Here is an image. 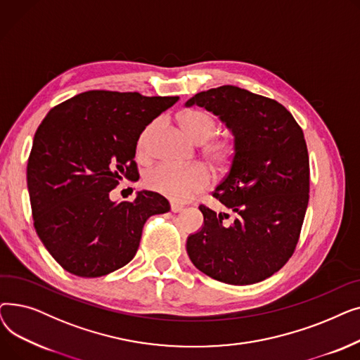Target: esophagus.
<instances>
[{
  "label": "esophagus",
  "mask_w": 360,
  "mask_h": 360,
  "mask_svg": "<svg viewBox=\"0 0 360 360\" xmlns=\"http://www.w3.org/2000/svg\"><path fill=\"white\" fill-rule=\"evenodd\" d=\"M170 210H172L174 213H179L184 210V205L178 204V202H170Z\"/></svg>",
  "instance_id": "1"
}]
</instances>
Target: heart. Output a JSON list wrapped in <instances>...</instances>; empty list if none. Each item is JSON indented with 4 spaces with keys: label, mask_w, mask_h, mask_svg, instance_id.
<instances>
[{
    "label": "heart",
    "mask_w": 360,
    "mask_h": 360,
    "mask_svg": "<svg viewBox=\"0 0 360 360\" xmlns=\"http://www.w3.org/2000/svg\"><path fill=\"white\" fill-rule=\"evenodd\" d=\"M179 121L188 136L195 143H202V156L207 162L219 172L229 167L236 153V141L229 134H216L217 120L210 112L202 109H188L182 113ZM160 120H153L140 132L136 148L140 160L150 158L151 140L160 128ZM144 182L150 190L172 200L182 201L204 191L212 182V174L201 163L188 166L160 163L147 170Z\"/></svg>",
    "instance_id": "heart-1"
}]
</instances>
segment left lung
<instances>
[{"label": "left lung", "mask_w": 360, "mask_h": 360, "mask_svg": "<svg viewBox=\"0 0 360 360\" xmlns=\"http://www.w3.org/2000/svg\"><path fill=\"white\" fill-rule=\"evenodd\" d=\"M197 105L219 115L236 141L228 175L213 197L232 212L201 204L204 226L186 240L194 266L243 286L266 280L293 255L309 201V156L304 131L274 99L236 86L197 93Z\"/></svg>", "instance_id": "1"}]
</instances>
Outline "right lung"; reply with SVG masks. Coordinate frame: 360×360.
Segmentation results:
<instances>
[{
  "instance_id": "obj_1",
  "label": "right lung",
  "mask_w": 360,
  "mask_h": 360,
  "mask_svg": "<svg viewBox=\"0 0 360 360\" xmlns=\"http://www.w3.org/2000/svg\"><path fill=\"white\" fill-rule=\"evenodd\" d=\"M179 96L89 90L53 106L27 160L33 226L53 259L79 277H101L137 254L147 219L170 210L158 193L113 202L121 179L137 181L143 128Z\"/></svg>"
}]
</instances>
